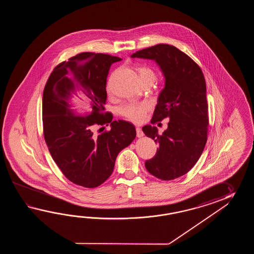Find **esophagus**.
<instances>
[{
    "label": "esophagus",
    "instance_id": "1",
    "mask_svg": "<svg viewBox=\"0 0 254 254\" xmlns=\"http://www.w3.org/2000/svg\"><path fill=\"white\" fill-rule=\"evenodd\" d=\"M136 133H137V137H139V138H140V137H142L143 135H144V133H143V131L141 130V129L140 128H139V127H137L136 128Z\"/></svg>",
    "mask_w": 254,
    "mask_h": 254
}]
</instances>
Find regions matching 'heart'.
Returning <instances> with one entry per match:
<instances>
[{
  "instance_id": "1",
  "label": "heart",
  "mask_w": 254,
  "mask_h": 254,
  "mask_svg": "<svg viewBox=\"0 0 254 254\" xmlns=\"http://www.w3.org/2000/svg\"><path fill=\"white\" fill-rule=\"evenodd\" d=\"M137 70L139 72L141 82L145 81H154L156 78L155 72L149 67L140 66L137 68ZM110 91L111 90L108 87V92ZM151 107V103L148 102H135V103H128L124 105L122 108L120 109V114L132 123L140 124L145 120L146 114Z\"/></svg>"
}]
</instances>
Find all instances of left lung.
I'll use <instances>...</instances> for the list:
<instances>
[{
	"mask_svg": "<svg viewBox=\"0 0 254 254\" xmlns=\"http://www.w3.org/2000/svg\"><path fill=\"white\" fill-rule=\"evenodd\" d=\"M131 58L155 61L165 84L158 97L151 124L169 118L162 134L152 125L142 130L159 144L156 154L145 162L149 173L163 181L189 172L204 150L208 134L205 79L200 66L178 48L157 44L131 54Z\"/></svg>",
	"mask_w": 254,
	"mask_h": 254,
	"instance_id": "8db88e82",
	"label": "left lung"
}]
</instances>
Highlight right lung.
<instances>
[{
	"instance_id": "add662e5",
	"label": "right lung",
	"mask_w": 254,
	"mask_h": 254,
	"mask_svg": "<svg viewBox=\"0 0 254 254\" xmlns=\"http://www.w3.org/2000/svg\"><path fill=\"white\" fill-rule=\"evenodd\" d=\"M121 58L109 54L81 53L54 68L44 87L43 135L49 151L65 177L86 188L103 184L114 172L116 157L136 137L134 125L113 121L104 114L106 81L111 65ZM80 86L91 102L92 112L77 116L70 109L71 92ZM110 124L100 134L97 126Z\"/></svg>"
}]
</instances>
